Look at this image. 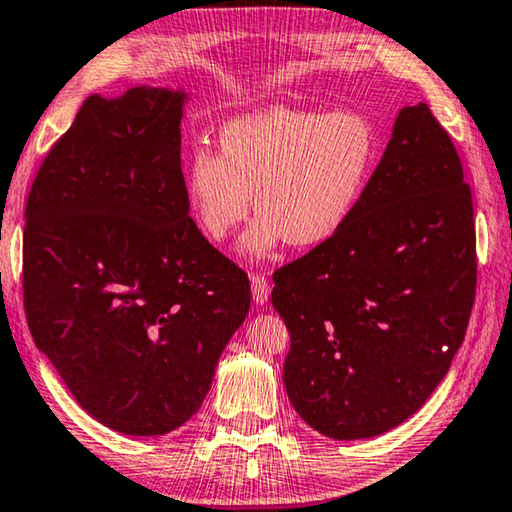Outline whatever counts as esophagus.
<instances>
[{
    "mask_svg": "<svg viewBox=\"0 0 512 512\" xmlns=\"http://www.w3.org/2000/svg\"><path fill=\"white\" fill-rule=\"evenodd\" d=\"M250 287H253V298L257 305H264L271 296V285L264 275H250Z\"/></svg>",
    "mask_w": 512,
    "mask_h": 512,
    "instance_id": "esophagus-1",
    "label": "esophagus"
}]
</instances>
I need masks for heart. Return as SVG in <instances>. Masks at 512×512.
Here are the masks:
<instances>
[{"label": "heart", "mask_w": 512, "mask_h": 512, "mask_svg": "<svg viewBox=\"0 0 512 512\" xmlns=\"http://www.w3.org/2000/svg\"><path fill=\"white\" fill-rule=\"evenodd\" d=\"M378 161V134L358 111L275 107L234 118L184 166V196L200 232L221 243L257 218L239 250L271 257L282 243L316 248L351 221Z\"/></svg>", "instance_id": "obj_1"}]
</instances>
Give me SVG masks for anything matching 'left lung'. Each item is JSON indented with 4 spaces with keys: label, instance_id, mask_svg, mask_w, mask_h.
Wrapping results in <instances>:
<instances>
[{
    "label": "left lung",
    "instance_id": "left-lung-1",
    "mask_svg": "<svg viewBox=\"0 0 512 512\" xmlns=\"http://www.w3.org/2000/svg\"><path fill=\"white\" fill-rule=\"evenodd\" d=\"M273 282L291 335L285 387L314 431L364 440L426 403L465 339L476 294L472 191L428 104L399 111L344 230Z\"/></svg>",
    "mask_w": 512,
    "mask_h": 512
}]
</instances>
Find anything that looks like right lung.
Instances as JSON below:
<instances>
[{"instance_id": "obj_1", "label": "right lung", "mask_w": 512, "mask_h": 512, "mask_svg": "<svg viewBox=\"0 0 512 512\" xmlns=\"http://www.w3.org/2000/svg\"><path fill=\"white\" fill-rule=\"evenodd\" d=\"M184 88L91 95L24 212V310L38 351L111 431L166 435L200 410L250 310L248 275L189 218Z\"/></svg>"}]
</instances>
